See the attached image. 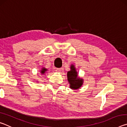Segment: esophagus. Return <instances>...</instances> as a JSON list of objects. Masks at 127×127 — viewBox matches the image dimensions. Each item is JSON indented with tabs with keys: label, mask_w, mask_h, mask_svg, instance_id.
I'll return each mask as SVG.
<instances>
[{
	"label": "esophagus",
	"mask_w": 127,
	"mask_h": 127,
	"mask_svg": "<svg viewBox=\"0 0 127 127\" xmlns=\"http://www.w3.org/2000/svg\"><path fill=\"white\" fill-rule=\"evenodd\" d=\"M62 70V68H57L55 69V71L57 72H61Z\"/></svg>",
	"instance_id": "esophagus-1"
}]
</instances>
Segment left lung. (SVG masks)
Instances as JSON below:
<instances>
[{
  "mask_svg": "<svg viewBox=\"0 0 127 127\" xmlns=\"http://www.w3.org/2000/svg\"><path fill=\"white\" fill-rule=\"evenodd\" d=\"M70 71L67 73L68 81L70 83V87L72 89H78L82 85V79L77 78V72L76 71L74 65L70 66Z\"/></svg>",
  "mask_w": 127,
  "mask_h": 127,
  "instance_id": "1",
  "label": "left lung"
}]
</instances>
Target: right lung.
<instances>
[{"label":"right lung","mask_w":127,"mask_h":127,"mask_svg":"<svg viewBox=\"0 0 127 127\" xmlns=\"http://www.w3.org/2000/svg\"><path fill=\"white\" fill-rule=\"evenodd\" d=\"M46 70H47L46 69H45V68H43L42 69V70H41V73L42 74H44L45 73V72L46 71Z\"/></svg>","instance_id":"obj_1"}]
</instances>
